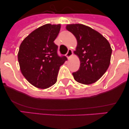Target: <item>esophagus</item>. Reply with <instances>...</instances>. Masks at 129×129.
Returning <instances> with one entry per match:
<instances>
[{
  "mask_svg": "<svg viewBox=\"0 0 129 129\" xmlns=\"http://www.w3.org/2000/svg\"><path fill=\"white\" fill-rule=\"evenodd\" d=\"M73 54V52H72V50H71V49H69L68 52H67V54H66V56H67V57L68 58H69L70 57H71V56Z\"/></svg>",
  "mask_w": 129,
  "mask_h": 129,
  "instance_id": "esophagus-1",
  "label": "esophagus"
}]
</instances>
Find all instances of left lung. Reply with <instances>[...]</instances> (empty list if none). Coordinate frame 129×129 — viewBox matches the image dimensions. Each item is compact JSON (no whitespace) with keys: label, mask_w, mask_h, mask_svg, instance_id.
I'll list each match as a JSON object with an SVG mask.
<instances>
[{"label":"left lung","mask_w":129,"mask_h":129,"mask_svg":"<svg viewBox=\"0 0 129 129\" xmlns=\"http://www.w3.org/2000/svg\"><path fill=\"white\" fill-rule=\"evenodd\" d=\"M67 30L77 40L74 54L80 59V68L72 73L74 79L85 85L93 84L106 72L110 65L112 49L99 32L83 24H69Z\"/></svg>","instance_id":"left-lung-1"}]
</instances>
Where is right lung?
<instances>
[{
  "mask_svg": "<svg viewBox=\"0 0 129 129\" xmlns=\"http://www.w3.org/2000/svg\"><path fill=\"white\" fill-rule=\"evenodd\" d=\"M60 25L47 24L31 32L21 43L18 61L24 77L32 85L47 89L55 84L60 67L67 60L58 56L54 43Z\"/></svg>",
  "mask_w": 129,
  "mask_h": 129,
  "instance_id": "right-lung-1",
  "label": "right lung"
}]
</instances>
